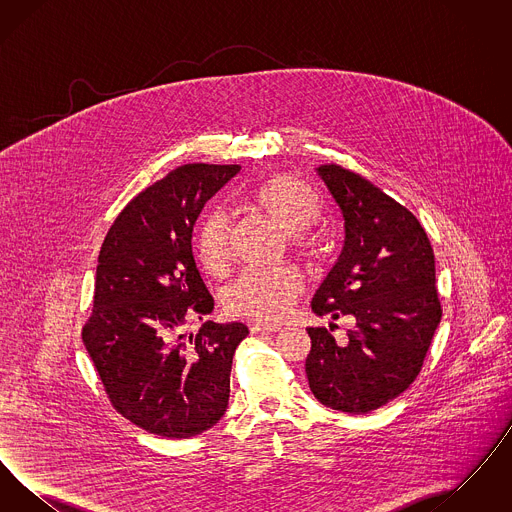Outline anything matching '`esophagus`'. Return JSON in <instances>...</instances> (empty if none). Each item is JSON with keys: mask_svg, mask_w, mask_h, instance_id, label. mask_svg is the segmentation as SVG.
<instances>
[{"mask_svg": "<svg viewBox=\"0 0 512 512\" xmlns=\"http://www.w3.org/2000/svg\"><path fill=\"white\" fill-rule=\"evenodd\" d=\"M282 330V326L280 324H268V322H255V324H251V332H255V334H272V332H280Z\"/></svg>", "mask_w": 512, "mask_h": 512, "instance_id": "34e87169", "label": "esophagus"}]
</instances>
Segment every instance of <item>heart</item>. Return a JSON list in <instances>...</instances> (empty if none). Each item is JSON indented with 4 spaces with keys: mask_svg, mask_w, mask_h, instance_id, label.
Instances as JSON below:
<instances>
[{
    "mask_svg": "<svg viewBox=\"0 0 512 512\" xmlns=\"http://www.w3.org/2000/svg\"><path fill=\"white\" fill-rule=\"evenodd\" d=\"M253 209L274 220L288 238L293 253L303 259H318L322 238L309 226L317 222L322 203L311 186L292 174H274L253 186L247 194ZM197 249L203 267L211 274H224L232 263L230 219L224 209H211L199 226ZM303 290L301 274L293 267L247 270L224 293L226 309L234 315L278 320L292 307Z\"/></svg>",
    "mask_w": 512,
    "mask_h": 512,
    "instance_id": "obj_1",
    "label": "heart"
}]
</instances>
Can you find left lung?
I'll return each mask as SVG.
<instances>
[{
    "label": "left lung",
    "instance_id": "obj_1",
    "mask_svg": "<svg viewBox=\"0 0 512 512\" xmlns=\"http://www.w3.org/2000/svg\"><path fill=\"white\" fill-rule=\"evenodd\" d=\"M340 207L345 240L313 297L318 317L355 318L343 340L307 328L309 388L334 411L366 414L390 403L418 376L441 320L436 261L418 219L361 174L320 165Z\"/></svg>",
    "mask_w": 512,
    "mask_h": 512
}]
</instances>
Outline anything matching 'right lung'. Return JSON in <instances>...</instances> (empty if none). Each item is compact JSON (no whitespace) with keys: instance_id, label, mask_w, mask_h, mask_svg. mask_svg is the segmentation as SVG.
Returning a JSON list of instances; mask_svg holds the SVG:
<instances>
[{"instance_id":"add662e5","label":"right lung","mask_w":512,"mask_h":512,"mask_svg":"<svg viewBox=\"0 0 512 512\" xmlns=\"http://www.w3.org/2000/svg\"><path fill=\"white\" fill-rule=\"evenodd\" d=\"M240 169H174L122 209L101 245L82 341L113 407L149 434L192 438L226 413L234 351L249 330L213 320L197 334L186 328L215 307L195 265V220Z\"/></svg>"}]
</instances>
